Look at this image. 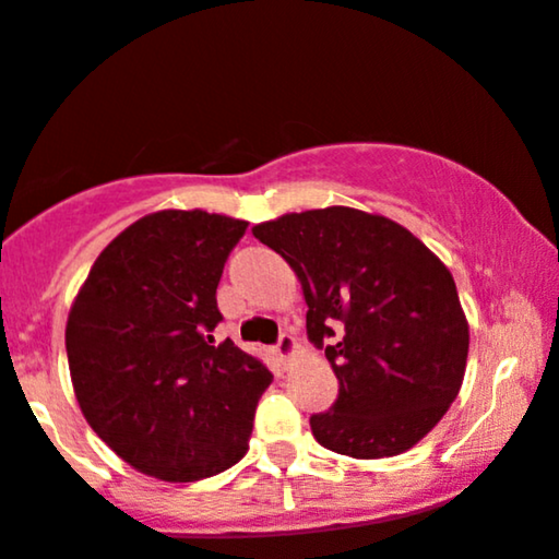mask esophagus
<instances>
[{
	"label": "esophagus",
	"mask_w": 559,
	"mask_h": 559,
	"mask_svg": "<svg viewBox=\"0 0 559 559\" xmlns=\"http://www.w3.org/2000/svg\"><path fill=\"white\" fill-rule=\"evenodd\" d=\"M296 350H298V341H296V337H293L290 332H282L280 343H277V346H274V354H277V359H280L282 364H287V361H290V356L296 354Z\"/></svg>",
	"instance_id": "34e87169"
}]
</instances>
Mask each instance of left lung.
<instances>
[{"instance_id":"obj_1","label":"left lung","mask_w":559,"mask_h":559,"mask_svg":"<svg viewBox=\"0 0 559 559\" xmlns=\"http://www.w3.org/2000/svg\"><path fill=\"white\" fill-rule=\"evenodd\" d=\"M253 237L296 272L309 341L341 382L330 412L311 417L313 438L354 460L423 441L460 393L469 348L443 261L401 224L346 205L285 213Z\"/></svg>"}]
</instances>
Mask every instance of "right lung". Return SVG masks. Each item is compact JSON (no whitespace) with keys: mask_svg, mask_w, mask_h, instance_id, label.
Wrapping results in <instances>:
<instances>
[{"mask_svg":"<svg viewBox=\"0 0 559 559\" xmlns=\"http://www.w3.org/2000/svg\"><path fill=\"white\" fill-rule=\"evenodd\" d=\"M248 222L147 213L97 255L66 324L86 423L144 475L192 483L246 456L261 393L255 356L213 341L216 287Z\"/></svg>","mask_w":559,"mask_h":559,"instance_id":"add662e5","label":"right lung"}]
</instances>
